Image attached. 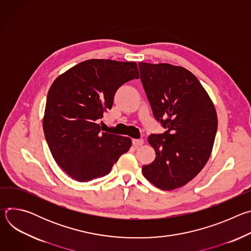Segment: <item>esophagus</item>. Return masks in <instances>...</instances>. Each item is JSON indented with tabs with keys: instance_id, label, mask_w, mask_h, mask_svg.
Listing matches in <instances>:
<instances>
[{
	"instance_id": "1",
	"label": "esophagus",
	"mask_w": 251,
	"mask_h": 251,
	"mask_svg": "<svg viewBox=\"0 0 251 251\" xmlns=\"http://www.w3.org/2000/svg\"><path fill=\"white\" fill-rule=\"evenodd\" d=\"M132 144H133L134 147H140V146L144 144V140H143V139H134L132 141Z\"/></svg>"
}]
</instances>
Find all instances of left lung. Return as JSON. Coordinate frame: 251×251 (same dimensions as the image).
Wrapping results in <instances>:
<instances>
[{
  "label": "left lung",
  "instance_id": "8db88e82",
  "mask_svg": "<svg viewBox=\"0 0 251 251\" xmlns=\"http://www.w3.org/2000/svg\"><path fill=\"white\" fill-rule=\"evenodd\" d=\"M138 65L153 114L167 129L149 136L157 156L142 172L157 188L175 190L192 181L208 161L218 129L217 111L188 69L169 63Z\"/></svg>",
  "mask_w": 251,
  "mask_h": 251
}]
</instances>
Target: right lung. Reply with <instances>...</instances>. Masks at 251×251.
<instances>
[{"label": "right lung", "mask_w": 251, "mask_h": 251, "mask_svg": "<svg viewBox=\"0 0 251 251\" xmlns=\"http://www.w3.org/2000/svg\"><path fill=\"white\" fill-rule=\"evenodd\" d=\"M139 78L135 61L89 59L52 82L43 128L51 155L74 180L89 182L109 174L129 151V137L100 132L98 122L111 109L117 89Z\"/></svg>", "instance_id": "1"}]
</instances>
